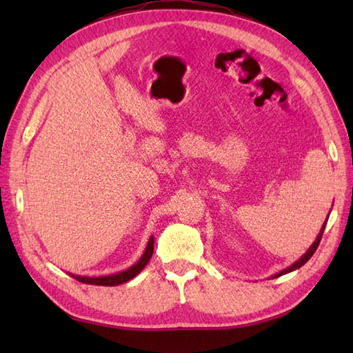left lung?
Returning a JSON list of instances; mask_svg holds the SVG:
<instances>
[{
    "instance_id": "obj_1",
    "label": "left lung",
    "mask_w": 353,
    "mask_h": 353,
    "mask_svg": "<svg viewBox=\"0 0 353 353\" xmlns=\"http://www.w3.org/2000/svg\"><path fill=\"white\" fill-rule=\"evenodd\" d=\"M327 219H329V215H327ZM327 219H326V221L323 223V226H321V229H320V232H319V235H317V238H316V241L312 243V245L310 247L308 250H306V253L303 254V256H302L301 259H297V261L294 262V264H291L290 267H287V268H285V270H282V272H279V273L273 274V276H272V279H274V277H279V276H282V274H287V273H290V272H294V270L301 268L303 264H306V262H308V261L311 259V256H312V254H314V252L317 250V247H319V244H320V239H321V235H323V232H325V228H326Z\"/></svg>"
}]
</instances>
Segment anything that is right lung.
<instances>
[{"label": "right lung", "instance_id": "1", "mask_svg": "<svg viewBox=\"0 0 353 353\" xmlns=\"http://www.w3.org/2000/svg\"><path fill=\"white\" fill-rule=\"evenodd\" d=\"M153 247H154V238L150 236L145 250H144V253H142V256L137 262H134L132 267H129L127 270H123V272H119V273H115V274H108V276H80V274H72V273H68V274L81 283L101 285V287H115V285H121L124 282H129L130 279H133L134 276L139 274L142 270L145 268L150 258H152V254H153Z\"/></svg>", "mask_w": 353, "mask_h": 353}]
</instances>
